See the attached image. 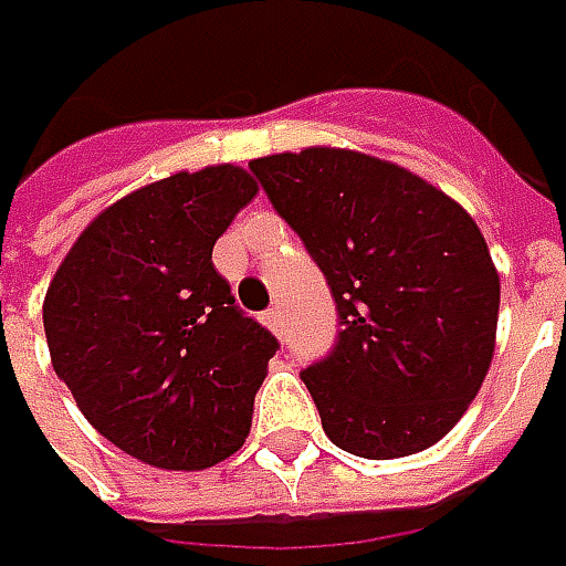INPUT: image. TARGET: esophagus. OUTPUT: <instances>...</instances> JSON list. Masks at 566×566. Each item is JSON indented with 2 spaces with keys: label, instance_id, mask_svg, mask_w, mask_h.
Here are the masks:
<instances>
[{
  "label": "esophagus",
  "instance_id": "esophagus-1",
  "mask_svg": "<svg viewBox=\"0 0 566 566\" xmlns=\"http://www.w3.org/2000/svg\"><path fill=\"white\" fill-rule=\"evenodd\" d=\"M264 324L271 327L273 334H280V331H283V312H280V308H268V312H264Z\"/></svg>",
  "mask_w": 566,
  "mask_h": 566
}]
</instances>
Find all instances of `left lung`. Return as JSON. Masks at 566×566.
I'll return each mask as SVG.
<instances>
[{
	"label": "left lung",
	"instance_id": "obj_1",
	"mask_svg": "<svg viewBox=\"0 0 566 566\" xmlns=\"http://www.w3.org/2000/svg\"><path fill=\"white\" fill-rule=\"evenodd\" d=\"M249 169L337 302L339 337L302 371L327 438L365 460L438 444L489 375L501 280L482 229L422 176L346 147Z\"/></svg>",
	"mask_w": 566,
	"mask_h": 566
}]
</instances>
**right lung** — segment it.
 <instances>
[{"label":"right lung","instance_id":"1","mask_svg":"<svg viewBox=\"0 0 566 566\" xmlns=\"http://www.w3.org/2000/svg\"><path fill=\"white\" fill-rule=\"evenodd\" d=\"M258 195L242 166L172 172L97 213L59 264L43 331L84 419L157 469H207L245 444L276 339L210 254Z\"/></svg>","mask_w":566,"mask_h":566}]
</instances>
